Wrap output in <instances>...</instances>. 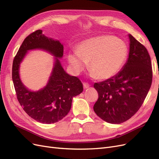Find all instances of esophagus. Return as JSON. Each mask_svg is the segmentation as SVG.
<instances>
[{"instance_id":"1","label":"esophagus","mask_w":159,"mask_h":159,"mask_svg":"<svg viewBox=\"0 0 159 159\" xmlns=\"http://www.w3.org/2000/svg\"><path fill=\"white\" fill-rule=\"evenodd\" d=\"M83 86H84V89H88V88H89L90 85H89V84H88V83L84 82V83L83 84Z\"/></svg>"}]
</instances>
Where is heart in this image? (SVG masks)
Masks as SVG:
<instances>
[{"label": "heart", "instance_id": "b5f03b06", "mask_svg": "<svg viewBox=\"0 0 159 159\" xmlns=\"http://www.w3.org/2000/svg\"><path fill=\"white\" fill-rule=\"evenodd\" d=\"M128 48L121 40L109 35L89 38L80 43L76 52H70L68 60L75 74L89 63L90 75L107 80L116 75L126 61Z\"/></svg>", "mask_w": 159, "mask_h": 159}]
</instances>
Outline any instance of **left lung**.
I'll list each match as a JSON object with an SVG mask.
<instances>
[{"mask_svg": "<svg viewBox=\"0 0 159 159\" xmlns=\"http://www.w3.org/2000/svg\"><path fill=\"white\" fill-rule=\"evenodd\" d=\"M129 38V57L122 70L112 78L93 85L99 94L94 111L111 124H120L133 116L152 84V65L147 48L131 34Z\"/></svg>", "mask_w": 159, "mask_h": 159, "instance_id": "8db88e82", "label": "left lung"}]
</instances>
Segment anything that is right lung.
<instances>
[{"label":"right lung","mask_w":159,"mask_h":159,"mask_svg":"<svg viewBox=\"0 0 159 159\" xmlns=\"http://www.w3.org/2000/svg\"><path fill=\"white\" fill-rule=\"evenodd\" d=\"M34 49L44 50L55 56L47 84L38 91L26 88L20 76V64L27 52ZM63 55L64 46L58 40L38 30L25 38L14 57L12 76L17 99L25 111L38 122L51 124L60 121L69 113L73 98L83 91L80 80L67 74L62 67L60 59Z\"/></svg>","instance_id":"add662e5"}]
</instances>
